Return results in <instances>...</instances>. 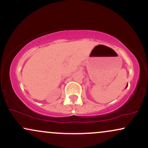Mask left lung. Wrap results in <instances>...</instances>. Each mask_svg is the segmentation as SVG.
<instances>
[{
    "label": "left lung",
    "mask_w": 148,
    "mask_h": 148,
    "mask_svg": "<svg viewBox=\"0 0 148 148\" xmlns=\"http://www.w3.org/2000/svg\"><path fill=\"white\" fill-rule=\"evenodd\" d=\"M127 86H128V85H127V86H126V88H127Z\"/></svg>",
    "instance_id": "8db88e82"
}]
</instances>
